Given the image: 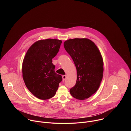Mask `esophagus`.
<instances>
[{
  "label": "esophagus",
  "mask_w": 131,
  "mask_h": 131,
  "mask_svg": "<svg viewBox=\"0 0 131 131\" xmlns=\"http://www.w3.org/2000/svg\"><path fill=\"white\" fill-rule=\"evenodd\" d=\"M62 78H63V80H65V79L66 78V75H63L62 76Z\"/></svg>",
  "instance_id": "1"
}]
</instances>
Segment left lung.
<instances>
[{
	"mask_svg": "<svg viewBox=\"0 0 131 131\" xmlns=\"http://www.w3.org/2000/svg\"><path fill=\"white\" fill-rule=\"evenodd\" d=\"M77 72L76 83L70 90L71 96L84 100L99 89L103 76V60L95 43L87 38H74L64 42Z\"/></svg>",
	"mask_w": 131,
	"mask_h": 131,
	"instance_id": "8db88e82",
	"label": "left lung"
}]
</instances>
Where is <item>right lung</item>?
Segmentation results:
<instances>
[{
    "label": "right lung",
    "mask_w": 131,
    "mask_h": 131,
    "mask_svg": "<svg viewBox=\"0 0 131 131\" xmlns=\"http://www.w3.org/2000/svg\"><path fill=\"white\" fill-rule=\"evenodd\" d=\"M61 40L47 39L35 42L27 50L22 64L23 78L32 94L41 100L55 95L62 76L55 72L52 59L58 54Z\"/></svg>",
    "instance_id": "obj_1"
}]
</instances>
